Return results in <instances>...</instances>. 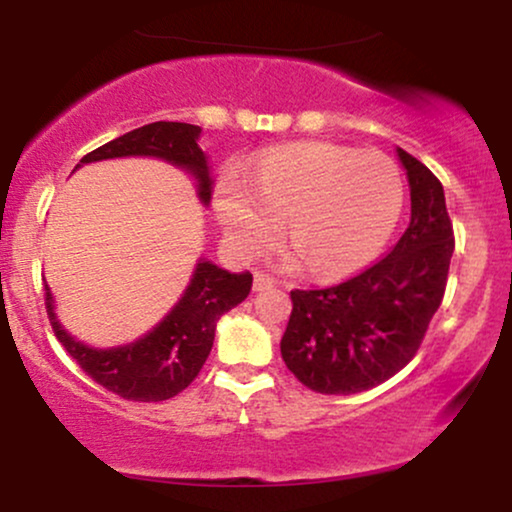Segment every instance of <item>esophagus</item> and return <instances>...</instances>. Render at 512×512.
I'll return each instance as SVG.
<instances>
[{
  "instance_id": "obj_1",
  "label": "esophagus",
  "mask_w": 512,
  "mask_h": 512,
  "mask_svg": "<svg viewBox=\"0 0 512 512\" xmlns=\"http://www.w3.org/2000/svg\"><path fill=\"white\" fill-rule=\"evenodd\" d=\"M272 286H274L272 276H267V274H262V272H255V281H252V289H255V291H267V289H272Z\"/></svg>"
}]
</instances>
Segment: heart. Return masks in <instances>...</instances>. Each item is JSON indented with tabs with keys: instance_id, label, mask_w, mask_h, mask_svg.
Masks as SVG:
<instances>
[{
	"instance_id": "b5f03b06",
	"label": "heart",
	"mask_w": 512,
	"mask_h": 512,
	"mask_svg": "<svg viewBox=\"0 0 512 512\" xmlns=\"http://www.w3.org/2000/svg\"><path fill=\"white\" fill-rule=\"evenodd\" d=\"M402 170L390 156L310 142L267 151L245 180L219 182L214 209L231 248L257 257L279 238L293 243L317 279L368 267L395 233L404 209Z\"/></svg>"
}]
</instances>
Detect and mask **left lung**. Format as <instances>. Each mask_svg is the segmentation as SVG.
<instances>
[{
  "label": "left lung",
  "mask_w": 512,
  "mask_h": 512,
  "mask_svg": "<svg viewBox=\"0 0 512 512\" xmlns=\"http://www.w3.org/2000/svg\"><path fill=\"white\" fill-rule=\"evenodd\" d=\"M411 219L385 260L330 289L291 291L281 337L286 368L322 395H356L385 383L414 358L443 301L455 250L445 192L404 149Z\"/></svg>",
  "instance_id": "obj_1"
}]
</instances>
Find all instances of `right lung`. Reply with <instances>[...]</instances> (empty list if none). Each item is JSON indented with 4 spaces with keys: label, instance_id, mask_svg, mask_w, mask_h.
Here are the masks:
<instances>
[{
    "label": "right lung",
    "instance_id": "1",
    "mask_svg": "<svg viewBox=\"0 0 512 512\" xmlns=\"http://www.w3.org/2000/svg\"><path fill=\"white\" fill-rule=\"evenodd\" d=\"M199 137L202 127L197 125L151 122L98 146L96 151L81 158L76 168L108 158H161L192 175L199 202L209 207L214 175H211L209 156L199 146ZM250 289V272H228L199 257L190 284L170 313L134 342L108 346V349L88 346L64 330L62 322L57 320L55 298L48 284H45V305L57 339L98 385L134 402H163L178 395L197 378L214 346L216 322L223 313L243 303Z\"/></svg>",
    "mask_w": 512,
    "mask_h": 512
}]
</instances>
